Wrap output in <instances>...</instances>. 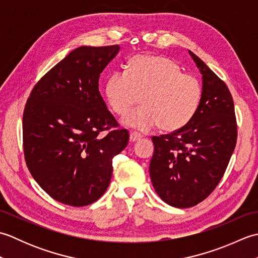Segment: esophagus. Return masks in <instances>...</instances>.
<instances>
[{
  "label": "esophagus",
  "instance_id": "esophagus-1",
  "mask_svg": "<svg viewBox=\"0 0 258 258\" xmlns=\"http://www.w3.org/2000/svg\"><path fill=\"white\" fill-rule=\"evenodd\" d=\"M141 139H142V135L139 134V133L133 132V133L130 134V141L131 142H136V141H139Z\"/></svg>",
  "mask_w": 258,
  "mask_h": 258
}]
</instances>
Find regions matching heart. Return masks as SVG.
<instances>
[{
	"mask_svg": "<svg viewBox=\"0 0 258 258\" xmlns=\"http://www.w3.org/2000/svg\"><path fill=\"white\" fill-rule=\"evenodd\" d=\"M202 94V85L194 75L183 73L173 59L158 55L133 57L128 71H115L105 86L108 106L119 116L141 95L143 106L126 115L123 124L142 132L156 126L164 132L183 128L199 111Z\"/></svg>",
	"mask_w": 258,
	"mask_h": 258,
	"instance_id": "obj_1",
	"label": "heart"
}]
</instances>
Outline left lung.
Returning <instances> with one entry per match:
<instances>
[{"instance_id": "obj_1", "label": "left lung", "mask_w": 258, "mask_h": 258, "mask_svg": "<svg viewBox=\"0 0 258 258\" xmlns=\"http://www.w3.org/2000/svg\"><path fill=\"white\" fill-rule=\"evenodd\" d=\"M203 94L194 118L183 128L153 136L150 175L168 205L187 208L204 201L220 183L237 140L234 102L226 84L193 52Z\"/></svg>"}]
</instances>
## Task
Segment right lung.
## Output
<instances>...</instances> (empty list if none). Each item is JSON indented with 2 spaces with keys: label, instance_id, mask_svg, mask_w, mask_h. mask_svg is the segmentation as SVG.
<instances>
[{
  "label": "right lung",
  "instance_id": "right-lung-1",
  "mask_svg": "<svg viewBox=\"0 0 258 258\" xmlns=\"http://www.w3.org/2000/svg\"><path fill=\"white\" fill-rule=\"evenodd\" d=\"M118 45L81 46L37 82L23 113L27 168L52 199L86 206L105 193L128 132L106 107L100 74Z\"/></svg>",
  "mask_w": 258,
  "mask_h": 258
}]
</instances>
